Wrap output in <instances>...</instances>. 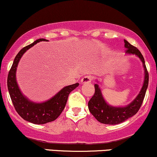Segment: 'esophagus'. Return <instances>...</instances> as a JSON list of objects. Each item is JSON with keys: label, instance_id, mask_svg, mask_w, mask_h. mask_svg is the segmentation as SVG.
Here are the masks:
<instances>
[{"label": "esophagus", "instance_id": "obj_1", "mask_svg": "<svg viewBox=\"0 0 157 157\" xmlns=\"http://www.w3.org/2000/svg\"><path fill=\"white\" fill-rule=\"evenodd\" d=\"M92 80V77L90 76V75H86V76H85L84 77H82V79H81L80 82L81 83H89V82H91Z\"/></svg>", "mask_w": 157, "mask_h": 157}]
</instances>
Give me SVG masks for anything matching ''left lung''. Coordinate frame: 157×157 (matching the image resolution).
I'll list each match as a JSON object with an SVG mask.
<instances>
[{
    "label": "left lung",
    "instance_id": "1",
    "mask_svg": "<svg viewBox=\"0 0 157 157\" xmlns=\"http://www.w3.org/2000/svg\"><path fill=\"white\" fill-rule=\"evenodd\" d=\"M126 53L135 55L143 62L145 70V78L143 87L137 97L125 107H113L109 105L104 99L99 85H94L95 93L88 101V109L98 121L101 124L115 125L125 121L138 112L144 99L148 86V72L145 64V60L140 50L124 39Z\"/></svg>",
    "mask_w": 157,
    "mask_h": 157
}]
</instances>
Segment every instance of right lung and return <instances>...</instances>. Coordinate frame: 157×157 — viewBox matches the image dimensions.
<instances>
[{
    "instance_id": "1",
    "label": "right lung",
    "mask_w": 157,
    "mask_h": 157,
    "mask_svg": "<svg viewBox=\"0 0 157 157\" xmlns=\"http://www.w3.org/2000/svg\"><path fill=\"white\" fill-rule=\"evenodd\" d=\"M44 39H39L22 49L15 57L7 78L9 95L16 111L24 120L34 124H44L53 121L60 116L67 104L70 92L79 86L78 82L64 87L53 97L41 103L30 101L22 94L16 80L17 67L25 52Z\"/></svg>"
}]
</instances>
